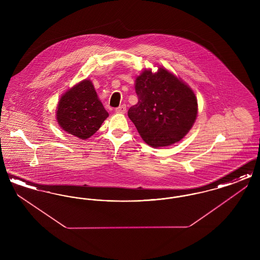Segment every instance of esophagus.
<instances>
[{
	"mask_svg": "<svg viewBox=\"0 0 260 260\" xmlns=\"http://www.w3.org/2000/svg\"><path fill=\"white\" fill-rule=\"evenodd\" d=\"M125 111H126L125 105H121L118 108H116V113H119V114H124Z\"/></svg>",
	"mask_w": 260,
	"mask_h": 260,
	"instance_id": "obj_1",
	"label": "esophagus"
}]
</instances>
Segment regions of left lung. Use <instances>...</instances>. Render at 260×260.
<instances>
[{"mask_svg": "<svg viewBox=\"0 0 260 260\" xmlns=\"http://www.w3.org/2000/svg\"><path fill=\"white\" fill-rule=\"evenodd\" d=\"M138 102L127 116L149 146L166 147L180 141L198 114L197 98L183 80L164 67L144 69L136 78Z\"/></svg>", "mask_w": 260, "mask_h": 260, "instance_id": "1", "label": "left lung"}]
</instances>
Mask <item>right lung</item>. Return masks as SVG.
<instances>
[{
  "label": "right lung",
  "mask_w": 260,
  "mask_h": 260,
  "mask_svg": "<svg viewBox=\"0 0 260 260\" xmlns=\"http://www.w3.org/2000/svg\"><path fill=\"white\" fill-rule=\"evenodd\" d=\"M108 116L88 79L65 91L56 107L57 124L64 132L80 139L93 136Z\"/></svg>",
  "instance_id": "obj_1"
}]
</instances>
